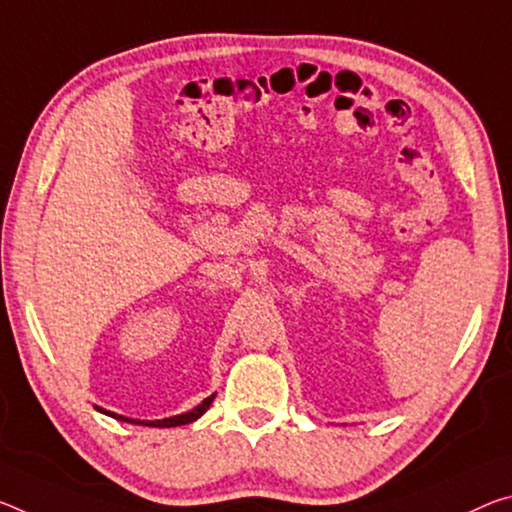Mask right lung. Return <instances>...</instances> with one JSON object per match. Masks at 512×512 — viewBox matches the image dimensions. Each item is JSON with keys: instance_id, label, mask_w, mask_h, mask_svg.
<instances>
[{"instance_id": "1", "label": "right lung", "mask_w": 512, "mask_h": 512, "mask_svg": "<svg viewBox=\"0 0 512 512\" xmlns=\"http://www.w3.org/2000/svg\"><path fill=\"white\" fill-rule=\"evenodd\" d=\"M214 396H207L205 401H202L200 405H196L191 412H184V415H175V417H168V419H157V421H139V419H129V417H123V415H116V412H109V410H102L97 408L100 412H104V415H109L113 419H120V421H127V424H141V426H154V428H173V426H184V424H191V421H196L198 417H202L207 412L209 405H212Z\"/></svg>"}]
</instances>
